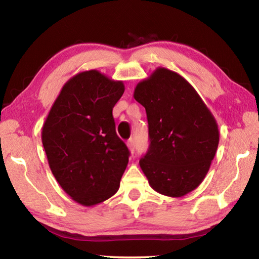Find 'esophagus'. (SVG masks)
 I'll use <instances>...</instances> for the list:
<instances>
[{"label":"esophagus","mask_w":259,"mask_h":259,"mask_svg":"<svg viewBox=\"0 0 259 259\" xmlns=\"http://www.w3.org/2000/svg\"><path fill=\"white\" fill-rule=\"evenodd\" d=\"M126 145H128L129 150L131 153H135V150H136V146H135V139L134 138H130L128 142H126Z\"/></svg>","instance_id":"esophagus-1"}]
</instances>
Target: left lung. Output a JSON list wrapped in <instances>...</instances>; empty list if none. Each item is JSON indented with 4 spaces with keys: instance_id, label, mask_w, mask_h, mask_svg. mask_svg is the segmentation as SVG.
Returning <instances> with one entry per match:
<instances>
[{
    "instance_id": "8db88e82",
    "label": "left lung",
    "mask_w": 259,
    "mask_h": 259,
    "mask_svg": "<svg viewBox=\"0 0 259 259\" xmlns=\"http://www.w3.org/2000/svg\"><path fill=\"white\" fill-rule=\"evenodd\" d=\"M135 99L146 109L150 146L139 165L151 187L179 198L195 190L216 154V120L185 78L159 67L139 82Z\"/></svg>"
}]
</instances>
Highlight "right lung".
<instances>
[{"label":"right lung","instance_id":"1","mask_svg":"<svg viewBox=\"0 0 259 259\" xmlns=\"http://www.w3.org/2000/svg\"><path fill=\"white\" fill-rule=\"evenodd\" d=\"M122 81L98 71L78 73L63 87L42 128V144L61 188L82 205L111 198L120 187L130 152L115 131L113 107Z\"/></svg>","mask_w":259,"mask_h":259}]
</instances>
